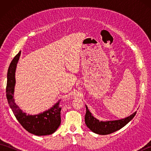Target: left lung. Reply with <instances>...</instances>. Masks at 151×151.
<instances>
[{"mask_svg":"<svg viewBox=\"0 0 151 151\" xmlns=\"http://www.w3.org/2000/svg\"><path fill=\"white\" fill-rule=\"evenodd\" d=\"M86 113L85 115V123L92 132L101 135H106L113 133L124 127L135 116L136 112L123 119L110 121H100L91 115L88 106H86Z\"/></svg>","mask_w":151,"mask_h":151,"instance_id":"left-lung-1","label":"left lung"}]
</instances>
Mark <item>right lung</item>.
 <instances>
[{
  "mask_svg": "<svg viewBox=\"0 0 151 151\" xmlns=\"http://www.w3.org/2000/svg\"><path fill=\"white\" fill-rule=\"evenodd\" d=\"M20 54L21 51H19L12 60L8 70L6 92L8 104L19 123L28 132L36 136L52 134L58 129L61 123L60 111L62 108L59 107V102L49 110L34 115H27L26 113L22 112L21 109H19L14 102L15 73Z\"/></svg>",
  "mask_w": 151,
  "mask_h": 151,
  "instance_id": "obj_1",
  "label": "right lung"
}]
</instances>
